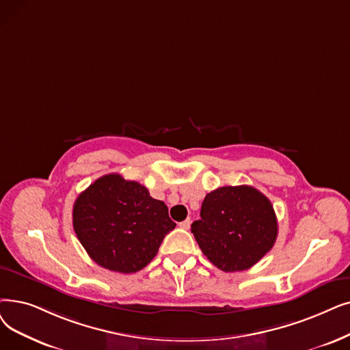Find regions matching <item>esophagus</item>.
I'll use <instances>...</instances> for the list:
<instances>
[{
	"mask_svg": "<svg viewBox=\"0 0 350 350\" xmlns=\"http://www.w3.org/2000/svg\"><path fill=\"white\" fill-rule=\"evenodd\" d=\"M190 224H191V220L190 219H186L185 221H181L178 226L181 227V229H185V230H187L189 227H190Z\"/></svg>",
	"mask_w": 350,
	"mask_h": 350,
	"instance_id": "34e87169",
	"label": "esophagus"
}]
</instances>
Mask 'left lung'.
<instances>
[{
  "instance_id": "obj_1",
  "label": "left lung",
  "mask_w": 350,
  "mask_h": 350,
  "mask_svg": "<svg viewBox=\"0 0 350 350\" xmlns=\"http://www.w3.org/2000/svg\"><path fill=\"white\" fill-rule=\"evenodd\" d=\"M191 233L203 254L223 271L250 269L273 247L278 219L267 197L252 186H224L203 200Z\"/></svg>"
}]
</instances>
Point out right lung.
<instances>
[{
    "mask_svg": "<svg viewBox=\"0 0 350 350\" xmlns=\"http://www.w3.org/2000/svg\"><path fill=\"white\" fill-rule=\"evenodd\" d=\"M72 226L98 266L135 273L154 259L176 223L167 206L153 199L144 186L111 173L97 178L77 197Z\"/></svg>",
    "mask_w": 350,
    "mask_h": 350,
    "instance_id": "obj_1",
    "label": "right lung"
}]
</instances>
